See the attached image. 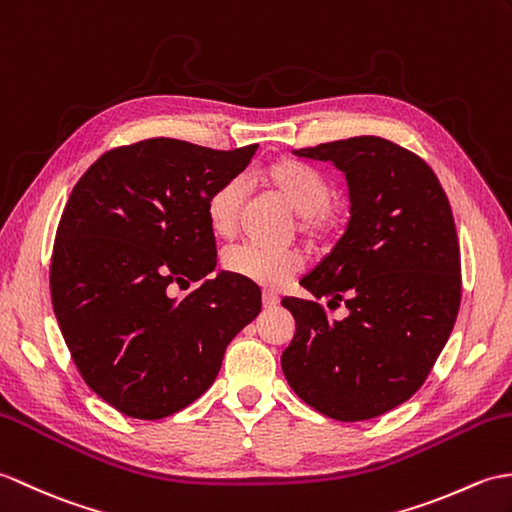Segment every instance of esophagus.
<instances>
[{"label":"esophagus","mask_w":512,"mask_h":512,"mask_svg":"<svg viewBox=\"0 0 512 512\" xmlns=\"http://www.w3.org/2000/svg\"><path fill=\"white\" fill-rule=\"evenodd\" d=\"M278 304V295L274 291H263V306L265 309H274Z\"/></svg>","instance_id":"34e87169"}]
</instances>
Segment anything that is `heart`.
I'll return each instance as SVG.
<instances>
[{
	"label": "heart",
	"mask_w": 512,
	"mask_h": 512,
	"mask_svg": "<svg viewBox=\"0 0 512 512\" xmlns=\"http://www.w3.org/2000/svg\"><path fill=\"white\" fill-rule=\"evenodd\" d=\"M256 179L287 203L298 214V230L311 243H328L342 232L344 212L331 203V181L315 166L278 157L256 170ZM243 210V184L227 179L210 192L206 219L212 234L234 236ZM304 260L295 249H267L258 245H238L223 256V267L230 274L260 287H280L298 274Z\"/></svg>",
	"instance_id": "heart-1"
}]
</instances>
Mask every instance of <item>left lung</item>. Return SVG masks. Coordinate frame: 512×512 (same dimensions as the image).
Masks as SVG:
<instances>
[{
  "instance_id": "obj_1",
  "label": "left lung",
  "mask_w": 512,
  "mask_h": 512,
  "mask_svg": "<svg viewBox=\"0 0 512 512\" xmlns=\"http://www.w3.org/2000/svg\"><path fill=\"white\" fill-rule=\"evenodd\" d=\"M293 153L346 177V232L300 285L329 305L344 301L349 315L328 321L314 300L282 298L295 320L282 372L324 416L368 420L410 399L453 331L456 223L434 170L390 140L359 135Z\"/></svg>"
}]
</instances>
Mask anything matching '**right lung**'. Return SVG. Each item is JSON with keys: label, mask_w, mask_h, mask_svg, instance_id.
<instances>
[{"label": "right lung", "mask_w": 512, "mask_h": 512, "mask_svg": "<svg viewBox=\"0 0 512 512\" xmlns=\"http://www.w3.org/2000/svg\"><path fill=\"white\" fill-rule=\"evenodd\" d=\"M258 146L170 138L113 149L78 179L56 230L50 289L78 372L131 418L184 410L217 379L227 344L260 313L254 282L219 271L210 192ZM202 285L173 299L170 284Z\"/></svg>", "instance_id": "obj_1"}]
</instances>
